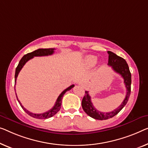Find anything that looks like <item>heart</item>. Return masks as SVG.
Segmentation results:
<instances>
[{"label":"heart","instance_id":"1","mask_svg":"<svg viewBox=\"0 0 148 148\" xmlns=\"http://www.w3.org/2000/svg\"><path fill=\"white\" fill-rule=\"evenodd\" d=\"M98 60V58L94 55H88L85 58L84 63L87 67H92L96 64Z\"/></svg>","mask_w":148,"mask_h":148}]
</instances>
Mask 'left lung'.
Wrapping results in <instances>:
<instances>
[{
    "label": "left lung",
    "instance_id": "8db88e82",
    "mask_svg": "<svg viewBox=\"0 0 148 148\" xmlns=\"http://www.w3.org/2000/svg\"><path fill=\"white\" fill-rule=\"evenodd\" d=\"M108 53L109 54L108 65L112 66V68L113 69L114 71H115L116 73L120 74L121 76L123 78V82H124L125 88H126V95H125L124 100H123L122 104L120 106L117 108L116 110H113V111L106 113V112H100L94 108L93 103H92L91 97L90 96L89 92L86 91L82 101V106L84 111L88 116L92 117V118L96 119V120H104L113 118L125 106L129 100L130 96L132 76L129 66L127 65L126 61L122 58V57L118 56V55H116L111 51H108Z\"/></svg>",
    "mask_w": 148,
    "mask_h": 148
}]
</instances>
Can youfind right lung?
<instances>
[{
	"label": "right lung",
	"mask_w": 148,
	"mask_h": 148,
	"mask_svg": "<svg viewBox=\"0 0 148 148\" xmlns=\"http://www.w3.org/2000/svg\"><path fill=\"white\" fill-rule=\"evenodd\" d=\"M54 50H55L54 48H40V49L34 50V52L28 53V54H25V56H24L23 58H21V60H20L18 64L17 67L16 68V71H15V76H14L15 84H16V78H17V76H18V75L20 71H21L22 68H23V67L25 66V64L27 62L28 60H30V59L33 58L34 56H48V55H52L53 53L54 52ZM15 84H14V90H15ZM74 87V85L72 84L70 86L67 88L66 89H65L64 91L62 92V93L60 94V95H59L58 98H57L56 102V103H55L54 106H53L51 109L48 110V111L46 112H45V113H42V114H34V113H32V112L28 111V110H27L26 108H24L23 106L22 105V103H21V102L18 100L16 94V96L18 102V103H20V105H21L22 108L25 110V112H26L28 115L33 117V118H36V119H47V118H51V117L54 116L55 114H56L57 112H58L59 110H60L62 99L64 95V94L66 93V92L67 91H69V90H71L72 88Z\"/></svg>",
	"instance_id": "add662e5"
}]
</instances>
